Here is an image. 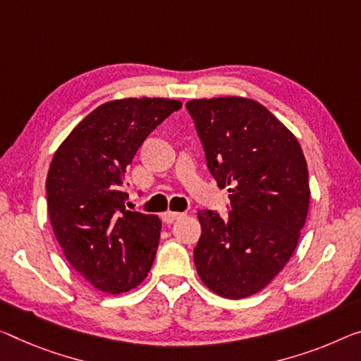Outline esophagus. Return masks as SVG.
<instances>
[{"mask_svg": "<svg viewBox=\"0 0 361 361\" xmlns=\"http://www.w3.org/2000/svg\"><path fill=\"white\" fill-rule=\"evenodd\" d=\"M184 216V213H176V212H166L163 213V221L166 224H173L176 219H179Z\"/></svg>", "mask_w": 361, "mask_h": 361, "instance_id": "esophagus-1", "label": "esophagus"}]
</instances>
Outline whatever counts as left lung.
Here are the masks:
<instances>
[{"mask_svg":"<svg viewBox=\"0 0 361 361\" xmlns=\"http://www.w3.org/2000/svg\"><path fill=\"white\" fill-rule=\"evenodd\" d=\"M185 108L209 173L231 193L227 218L213 209L198 212L197 273L221 297H250L289 262L307 221L310 184L302 147L253 99L202 98Z\"/></svg>","mask_w":361,"mask_h":361,"instance_id":"left-lung-1","label":"left lung"}]
</instances>
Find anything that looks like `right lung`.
<instances>
[{"label":"right lung","mask_w":361,"mask_h":361,"mask_svg":"<svg viewBox=\"0 0 361 361\" xmlns=\"http://www.w3.org/2000/svg\"><path fill=\"white\" fill-rule=\"evenodd\" d=\"M180 108L168 98L108 102L54 153L47 177L54 235L72 268L102 292L134 289L152 268L161 221L126 208L124 177L143 140Z\"/></svg>","instance_id":"right-lung-1"}]
</instances>
